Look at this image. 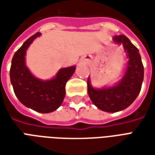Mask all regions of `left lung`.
Instances as JSON below:
<instances>
[{"instance_id":"obj_1","label":"left lung","mask_w":155,"mask_h":155,"mask_svg":"<svg viewBox=\"0 0 155 155\" xmlns=\"http://www.w3.org/2000/svg\"><path fill=\"white\" fill-rule=\"evenodd\" d=\"M114 41L122 43L129 57L125 74L120 83L113 87L94 90L88 79V94L100 110L106 112L123 110L133 103L139 95L143 81V65L139 50L125 35H116Z\"/></svg>"}]
</instances>
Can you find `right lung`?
Segmentation results:
<instances>
[{"instance_id":"obj_1","label":"right lung","mask_w":155,"mask_h":155,"mask_svg":"<svg viewBox=\"0 0 155 155\" xmlns=\"http://www.w3.org/2000/svg\"><path fill=\"white\" fill-rule=\"evenodd\" d=\"M40 32L25 41L12 58L10 78L16 97L25 106L40 113H50L61 106L65 96V84L75 71L74 66L59 71L51 81L34 77L25 64V51Z\"/></svg>"}]
</instances>
